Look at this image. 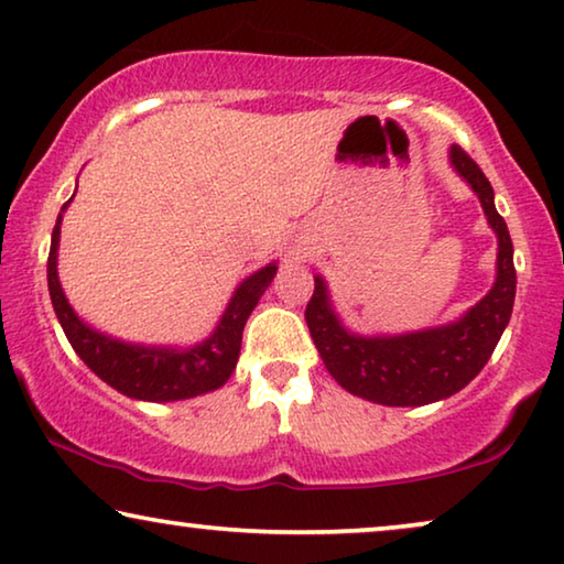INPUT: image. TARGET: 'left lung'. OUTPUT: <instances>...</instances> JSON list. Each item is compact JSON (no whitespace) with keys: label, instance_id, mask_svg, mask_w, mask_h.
Segmentation results:
<instances>
[{"label":"left lung","instance_id":"left-lung-1","mask_svg":"<svg viewBox=\"0 0 564 564\" xmlns=\"http://www.w3.org/2000/svg\"><path fill=\"white\" fill-rule=\"evenodd\" d=\"M454 171L479 196L497 234V280L491 290L454 323L403 335H358L337 317L330 290L315 276L305 319L325 368L345 391L380 405H426L444 401L471 383L487 366L514 307V247L507 221L494 206V188L469 153L452 145Z\"/></svg>","mask_w":564,"mask_h":564}]
</instances>
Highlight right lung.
I'll list each match as a JSON object with an SVG mask.
<instances>
[{
	"instance_id": "right-lung-1",
	"label": "right lung",
	"mask_w": 564,
	"mask_h": 564,
	"mask_svg": "<svg viewBox=\"0 0 564 564\" xmlns=\"http://www.w3.org/2000/svg\"><path fill=\"white\" fill-rule=\"evenodd\" d=\"M70 202L63 206V212L70 206ZM63 212H59L55 229H52L47 288L59 325H63L67 340H70L73 350L80 355L85 366L100 380H106L110 388H116L118 393L151 403L186 401V398L204 395L227 383L239 360L241 333H245L247 319L257 307L259 297H262L264 290L274 280L276 262H270L262 270L249 274L234 290L214 333L206 340L192 345V348L126 343L95 330L85 319H80V315H77L65 297L63 284H59L57 276V247Z\"/></svg>"
}]
</instances>
